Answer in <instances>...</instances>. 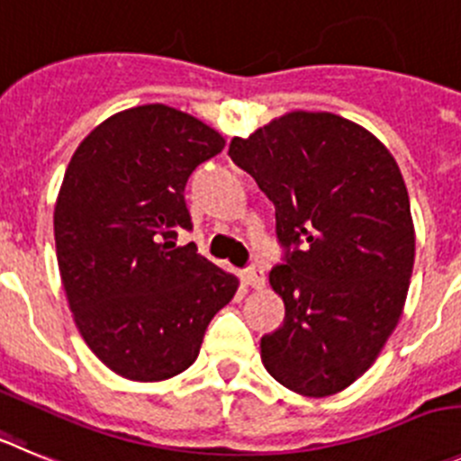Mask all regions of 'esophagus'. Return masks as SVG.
I'll use <instances>...</instances> for the list:
<instances>
[{
	"label": "esophagus",
	"instance_id": "1",
	"mask_svg": "<svg viewBox=\"0 0 461 461\" xmlns=\"http://www.w3.org/2000/svg\"><path fill=\"white\" fill-rule=\"evenodd\" d=\"M243 277H245V282L250 284L252 289H261V286L266 284V273L261 266H250V268H245Z\"/></svg>",
	"mask_w": 461,
	"mask_h": 461
}]
</instances>
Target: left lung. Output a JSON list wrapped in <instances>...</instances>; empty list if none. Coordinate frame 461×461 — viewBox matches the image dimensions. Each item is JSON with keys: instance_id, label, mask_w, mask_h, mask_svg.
<instances>
[{"instance_id": "obj_1", "label": "left lung", "mask_w": 461, "mask_h": 461, "mask_svg": "<svg viewBox=\"0 0 461 461\" xmlns=\"http://www.w3.org/2000/svg\"><path fill=\"white\" fill-rule=\"evenodd\" d=\"M231 161L273 200L286 316L261 337L266 371L332 395L371 368L405 307L414 268L410 195L389 149L334 113L294 111L234 139Z\"/></svg>"}]
</instances>
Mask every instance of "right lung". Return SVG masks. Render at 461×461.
I'll list each match as a JSON object with an SVG mask.
<instances>
[{
  "label": "right lung",
  "mask_w": 461,
  "mask_h": 461,
  "mask_svg": "<svg viewBox=\"0 0 461 461\" xmlns=\"http://www.w3.org/2000/svg\"><path fill=\"white\" fill-rule=\"evenodd\" d=\"M222 148L193 115L145 104L111 115L72 154L54 209L63 289L90 350L127 380L186 371L239 289L195 243L177 248L193 230L188 177Z\"/></svg>",
  "instance_id": "right-lung-1"
}]
</instances>
